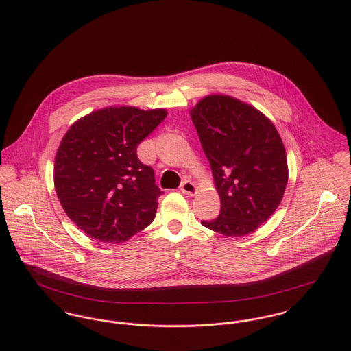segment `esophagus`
Segmentation results:
<instances>
[{"mask_svg": "<svg viewBox=\"0 0 351 351\" xmlns=\"http://www.w3.org/2000/svg\"><path fill=\"white\" fill-rule=\"evenodd\" d=\"M181 192L186 196H195L197 193V186L192 181L186 180L181 184Z\"/></svg>", "mask_w": 351, "mask_h": 351, "instance_id": "1", "label": "esophagus"}]
</instances>
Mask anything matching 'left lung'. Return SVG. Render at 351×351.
I'll list each match as a JSON object with an SVG mask.
<instances>
[{"mask_svg":"<svg viewBox=\"0 0 351 351\" xmlns=\"http://www.w3.org/2000/svg\"><path fill=\"white\" fill-rule=\"evenodd\" d=\"M215 188L220 215L201 224L224 237L254 232L277 209L288 184V160L274 124L256 108L210 95L191 109Z\"/></svg>","mask_w":351,"mask_h":351,"instance_id":"1","label":"left lung"}]
</instances>
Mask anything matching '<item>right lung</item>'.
Listing matches in <instances>:
<instances>
[{
	"instance_id": "right-lung-1",
	"label": "right lung",
	"mask_w": 351,
	"mask_h": 351,
	"mask_svg": "<svg viewBox=\"0 0 351 351\" xmlns=\"http://www.w3.org/2000/svg\"><path fill=\"white\" fill-rule=\"evenodd\" d=\"M166 109L108 106L77 120L55 155V192L66 215L102 243L128 241L150 226L162 191L138 145Z\"/></svg>"
}]
</instances>
